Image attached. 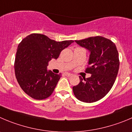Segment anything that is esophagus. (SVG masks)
I'll list each match as a JSON object with an SVG mask.
<instances>
[{
  "label": "esophagus",
  "mask_w": 132,
  "mask_h": 132,
  "mask_svg": "<svg viewBox=\"0 0 132 132\" xmlns=\"http://www.w3.org/2000/svg\"><path fill=\"white\" fill-rule=\"evenodd\" d=\"M65 76H69H69H71L72 75H71V73H68V72H65Z\"/></svg>",
  "instance_id": "esophagus-1"
}]
</instances>
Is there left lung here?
<instances>
[{
	"mask_svg": "<svg viewBox=\"0 0 132 132\" xmlns=\"http://www.w3.org/2000/svg\"><path fill=\"white\" fill-rule=\"evenodd\" d=\"M75 42L90 52L86 73L91 77L83 79L72 87L76 98L91 103L104 97L113 86L119 69V53L115 43L102 36L91 37Z\"/></svg>",
	"mask_w": 132,
	"mask_h": 132,
	"instance_id": "obj_1",
	"label": "left lung"
}]
</instances>
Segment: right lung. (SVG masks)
Listing matches in <instances>:
<instances>
[{"mask_svg":"<svg viewBox=\"0 0 132 132\" xmlns=\"http://www.w3.org/2000/svg\"><path fill=\"white\" fill-rule=\"evenodd\" d=\"M74 41H57L40 34L26 36L19 44L15 60L16 78L24 92L36 100H43L53 93L61 74L47 71L48 61Z\"/></svg>","mask_w":132,"mask_h":132,"instance_id":"obj_1","label":"right lung"}]
</instances>
